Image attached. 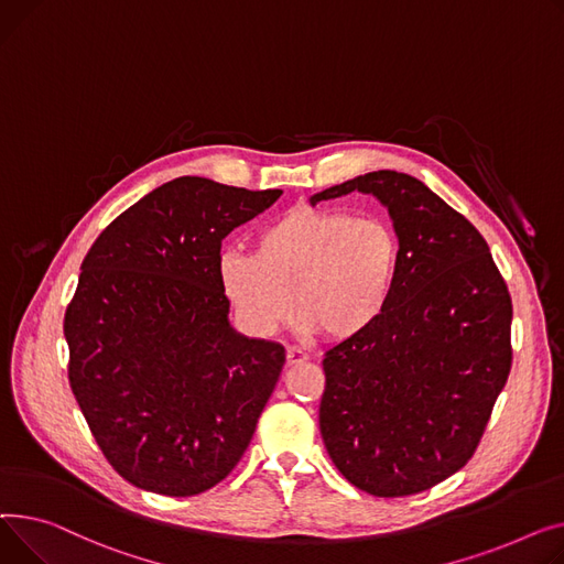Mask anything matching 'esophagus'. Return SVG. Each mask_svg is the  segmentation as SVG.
Returning a JSON list of instances; mask_svg holds the SVG:
<instances>
[{
    "label": "esophagus",
    "mask_w": 564,
    "mask_h": 564,
    "mask_svg": "<svg viewBox=\"0 0 564 564\" xmlns=\"http://www.w3.org/2000/svg\"><path fill=\"white\" fill-rule=\"evenodd\" d=\"M307 359H310V355L303 352L301 348H295V346L286 348V361L289 364H301V361H307Z\"/></svg>",
    "instance_id": "34e87169"
}]
</instances>
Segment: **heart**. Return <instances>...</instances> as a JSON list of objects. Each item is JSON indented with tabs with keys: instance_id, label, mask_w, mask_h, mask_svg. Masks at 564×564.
I'll return each mask as SVG.
<instances>
[{
	"instance_id": "b5f03b06",
	"label": "heart",
	"mask_w": 564,
	"mask_h": 564,
	"mask_svg": "<svg viewBox=\"0 0 564 564\" xmlns=\"http://www.w3.org/2000/svg\"><path fill=\"white\" fill-rule=\"evenodd\" d=\"M399 271V239L380 218L293 207L263 227L252 252L229 250L218 278L250 333L271 337L293 312L307 333L350 341L384 314Z\"/></svg>"
}]
</instances>
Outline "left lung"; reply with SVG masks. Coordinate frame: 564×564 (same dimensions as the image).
Returning a JSON list of instances; mask_svg holds the SVG:
<instances>
[{
    "label": "left lung",
    "instance_id": "8db88e82",
    "mask_svg": "<svg viewBox=\"0 0 564 564\" xmlns=\"http://www.w3.org/2000/svg\"><path fill=\"white\" fill-rule=\"evenodd\" d=\"M373 193L399 235L391 301L367 333L325 350L318 423L357 489H430L476 453L512 367V297L480 231L412 175L376 171L316 193Z\"/></svg>",
    "mask_w": 564,
    "mask_h": 564
}]
</instances>
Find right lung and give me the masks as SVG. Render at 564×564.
<instances>
[{"label":"right lung","mask_w":564,"mask_h":564,"mask_svg":"<svg viewBox=\"0 0 564 564\" xmlns=\"http://www.w3.org/2000/svg\"><path fill=\"white\" fill-rule=\"evenodd\" d=\"M280 188L177 177L95 239L63 318L68 380L118 476L163 496L225 480L246 453L284 348L229 327L223 239Z\"/></svg>","instance_id":"add662e5"}]
</instances>
